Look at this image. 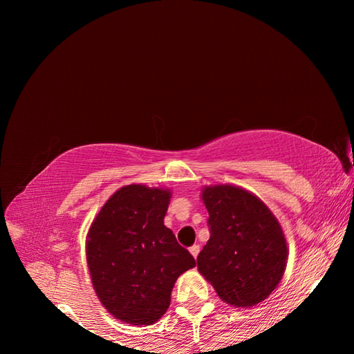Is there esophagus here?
I'll return each instance as SVG.
<instances>
[{
    "mask_svg": "<svg viewBox=\"0 0 354 354\" xmlns=\"http://www.w3.org/2000/svg\"><path fill=\"white\" fill-rule=\"evenodd\" d=\"M189 251H190V254L196 259V256H198V253H200V245H192V247L189 248Z\"/></svg>",
    "mask_w": 354,
    "mask_h": 354,
    "instance_id": "esophagus-1",
    "label": "esophagus"
}]
</instances>
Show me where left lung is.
Listing matches in <instances>:
<instances>
[{
    "label": "left lung",
    "mask_w": 354,
    "mask_h": 354,
    "mask_svg": "<svg viewBox=\"0 0 354 354\" xmlns=\"http://www.w3.org/2000/svg\"><path fill=\"white\" fill-rule=\"evenodd\" d=\"M209 237L196 257L198 272L225 303L250 308L277 289L287 263L281 225L263 203L237 185L201 190Z\"/></svg>",
    "instance_id": "1"
}]
</instances>
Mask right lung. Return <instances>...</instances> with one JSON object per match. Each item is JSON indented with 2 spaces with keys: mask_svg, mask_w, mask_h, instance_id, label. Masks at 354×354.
Returning a JSON list of instances; mask_svg holds the SVG:
<instances>
[{
  "mask_svg": "<svg viewBox=\"0 0 354 354\" xmlns=\"http://www.w3.org/2000/svg\"><path fill=\"white\" fill-rule=\"evenodd\" d=\"M170 190L131 184L101 207L87 234L93 289L115 319L153 325L170 306L179 274L195 259L164 225Z\"/></svg>",
  "mask_w": 354,
  "mask_h": 354,
  "instance_id": "obj_1",
  "label": "right lung"
}]
</instances>
